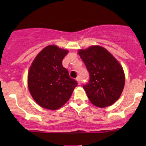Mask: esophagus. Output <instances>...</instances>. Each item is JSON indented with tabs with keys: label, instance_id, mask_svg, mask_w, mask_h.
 Here are the masks:
<instances>
[{
	"label": "esophagus",
	"instance_id": "34e87169",
	"mask_svg": "<svg viewBox=\"0 0 146 146\" xmlns=\"http://www.w3.org/2000/svg\"><path fill=\"white\" fill-rule=\"evenodd\" d=\"M76 80H77L78 81V85H80V78H76Z\"/></svg>",
	"mask_w": 146,
	"mask_h": 146
}]
</instances>
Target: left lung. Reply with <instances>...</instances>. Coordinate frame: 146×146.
Here are the masks:
<instances>
[{"label": "left lung", "instance_id": "8db88e82", "mask_svg": "<svg viewBox=\"0 0 146 146\" xmlns=\"http://www.w3.org/2000/svg\"><path fill=\"white\" fill-rule=\"evenodd\" d=\"M90 75L88 83L83 85L90 101L98 107L114 104L123 91L125 76L117 59L103 47L92 46L79 50Z\"/></svg>", "mask_w": 146, "mask_h": 146}]
</instances>
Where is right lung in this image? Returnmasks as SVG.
Wrapping results in <instances>:
<instances>
[{
  "label": "right lung",
  "instance_id": "add662e5",
  "mask_svg": "<svg viewBox=\"0 0 146 146\" xmlns=\"http://www.w3.org/2000/svg\"><path fill=\"white\" fill-rule=\"evenodd\" d=\"M66 49L49 45L35 58L28 73V88L39 105L48 110L59 109L71 96L78 82L70 78L62 61Z\"/></svg>",
  "mask_w": 146,
  "mask_h": 146
}]
</instances>
